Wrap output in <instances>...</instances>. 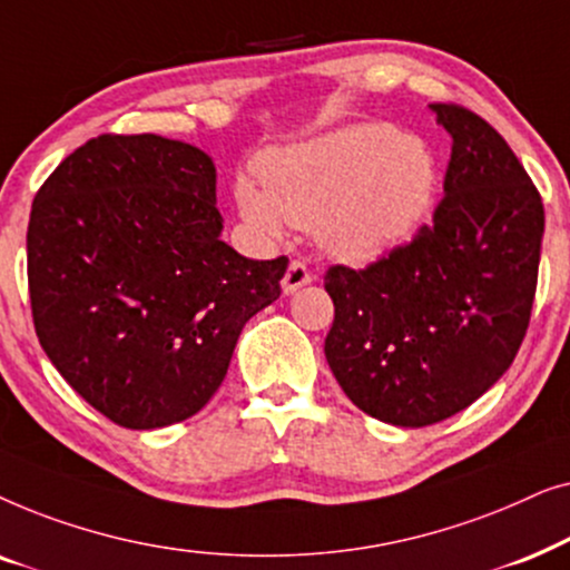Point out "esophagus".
<instances>
[{
	"mask_svg": "<svg viewBox=\"0 0 570 570\" xmlns=\"http://www.w3.org/2000/svg\"><path fill=\"white\" fill-rule=\"evenodd\" d=\"M311 272L303 262H291V267H287L285 277H283V293L285 295H293L295 291H301L303 285L311 283Z\"/></svg>",
	"mask_w": 570,
	"mask_h": 570,
	"instance_id": "obj_1",
	"label": "esophagus"
}]
</instances>
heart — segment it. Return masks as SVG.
Segmentation results:
<instances>
[{
	"instance_id": "b5f03b06",
	"label": "heart",
	"mask_w": 570,
	"mask_h": 570,
	"mask_svg": "<svg viewBox=\"0 0 570 570\" xmlns=\"http://www.w3.org/2000/svg\"><path fill=\"white\" fill-rule=\"evenodd\" d=\"M259 184L238 178L236 205L256 230L314 228L324 252L345 262L384 259L415 238L441 191L433 147L392 124L361 121L256 160Z\"/></svg>"
}]
</instances>
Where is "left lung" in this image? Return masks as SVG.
I'll list each match as a JSON object with an SVG mask.
<instances>
[{
    "instance_id": "obj_1",
    "label": "left lung",
    "mask_w": 570,
    "mask_h": 570,
    "mask_svg": "<svg viewBox=\"0 0 570 570\" xmlns=\"http://www.w3.org/2000/svg\"><path fill=\"white\" fill-rule=\"evenodd\" d=\"M451 135L433 225L365 269L330 267L326 363L355 407L423 428L509 371L532 314L544 233L540 191L478 114L431 104Z\"/></svg>"
}]
</instances>
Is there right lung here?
<instances>
[{
	"label": "right lung",
	"mask_w": 570,
	"mask_h": 570,
	"mask_svg": "<svg viewBox=\"0 0 570 570\" xmlns=\"http://www.w3.org/2000/svg\"><path fill=\"white\" fill-rule=\"evenodd\" d=\"M213 158L181 139L104 135L59 163L28 223L43 353L100 415L153 431L197 415L248 318L279 298L285 256L220 238Z\"/></svg>",
	"instance_id": "obj_1"
}]
</instances>
